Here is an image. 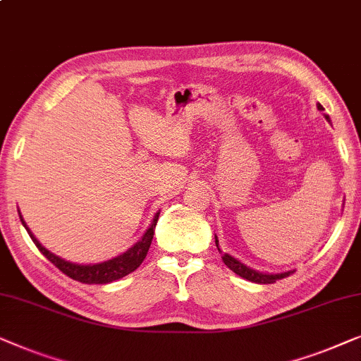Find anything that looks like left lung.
Here are the masks:
<instances>
[{
  "label": "left lung",
  "instance_id": "left-lung-1",
  "mask_svg": "<svg viewBox=\"0 0 361 361\" xmlns=\"http://www.w3.org/2000/svg\"><path fill=\"white\" fill-rule=\"evenodd\" d=\"M317 109L319 111L324 109L321 103H317ZM324 118H326L329 123H331V118H329L327 114H324ZM214 238H216L217 250H219V253H222V250L219 248V240H217L216 235H214ZM222 262H224L226 265L229 267L233 273H235V275L243 278V280H248V281L258 283V284L275 283L276 280H281V278H286V276L291 275V273L296 271V270H288V271H281V273H263V271L253 270L252 267H247L245 263H242L240 260H238V258L229 255V253H222Z\"/></svg>",
  "mask_w": 361,
  "mask_h": 361
}]
</instances>
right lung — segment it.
<instances>
[{"label":"right lung","instance_id":"right-lung-1","mask_svg":"<svg viewBox=\"0 0 361 361\" xmlns=\"http://www.w3.org/2000/svg\"><path fill=\"white\" fill-rule=\"evenodd\" d=\"M159 216H160V211L154 216L152 224L149 226V229L145 231L144 235H142L140 240H137L134 245L128 248L124 253L111 258V260L83 265V263H73V262L65 260V258L55 255V253L47 250V248H45L42 243L37 240V238H35L34 233L30 232V229L26 224V221L23 219L21 212H19V219H21L23 226L26 227L29 237L32 238L35 247L42 252V255L47 258L49 262H52L60 271H63L65 275L72 278V280H77V281L85 283V284H108V283H113L116 280H121V278H124L126 275H129V273L137 270V268L140 267V263L144 262V258L147 257V252H149L152 238H154V229L157 226V221H159Z\"/></svg>","mask_w":361,"mask_h":361}]
</instances>
